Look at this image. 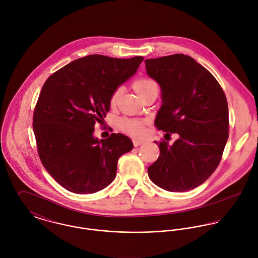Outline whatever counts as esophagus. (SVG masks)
<instances>
[{
    "mask_svg": "<svg viewBox=\"0 0 258 258\" xmlns=\"http://www.w3.org/2000/svg\"><path fill=\"white\" fill-rule=\"evenodd\" d=\"M144 143V140H138V139H134L133 140V144L135 147H138L140 145H142Z\"/></svg>",
    "mask_w": 258,
    "mask_h": 258,
    "instance_id": "esophagus-1",
    "label": "esophagus"
}]
</instances>
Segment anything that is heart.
Masks as SVG:
<instances>
[{
    "instance_id": "obj_1",
    "label": "heart",
    "mask_w": 258,
    "mask_h": 258,
    "mask_svg": "<svg viewBox=\"0 0 258 258\" xmlns=\"http://www.w3.org/2000/svg\"><path fill=\"white\" fill-rule=\"evenodd\" d=\"M156 85L152 80L147 78H140L134 81L133 88L135 92L141 97L146 91H148L152 86ZM121 93V88H117L111 95L110 104L115 105L118 97ZM119 127L120 129L125 132L126 134L139 138L142 137L145 134V127H144V121L139 119H129V118H123L119 121Z\"/></svg>"
}]
</instances>
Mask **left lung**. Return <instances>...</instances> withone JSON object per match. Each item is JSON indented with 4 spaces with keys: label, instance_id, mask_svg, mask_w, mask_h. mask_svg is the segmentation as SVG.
Returning <instances> with one entry per match:
<instances>
[{
    "label": "left lung",
    "instance_id": "obj_1",
    "mask_svg": "<svg viewBox=\"0 0 258 258\" xmlns=\"http://www.w3.org/2000/svg\"><path fill=\"white\" fill-rule=\"evenodd\" d=\"M145 63L161 88L155 125L179 135L173 145L159 143L160 155L148 168L149 178L168 191L192 189L221 162L228 139L226 97L214 75L188 55L150 58Z\"/></svg>",
    "mask_w": 258,
    "mask_h": 258
}]
</instances>
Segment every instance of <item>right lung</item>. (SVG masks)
<instances>
[{"instance_id": "obj_1", "label": "right lung", "mask_w": 258, "mask_h": 258, "mask_svg": "<svg viewBox=\"0 0 258 258\" xmlns=\"http://www.w3.org/2000/svg\"><path fill=\"white\" fill-rule=\"evenodd\" d=\"M143 59L90 54L43 84L34 113L37 151L49 175L68 190L86 195L105 188L116 177L118 159L133 149L131 139L121 133L101 140L93 133L109 111L112 93Z\"/></svg>"}]
</instances>
